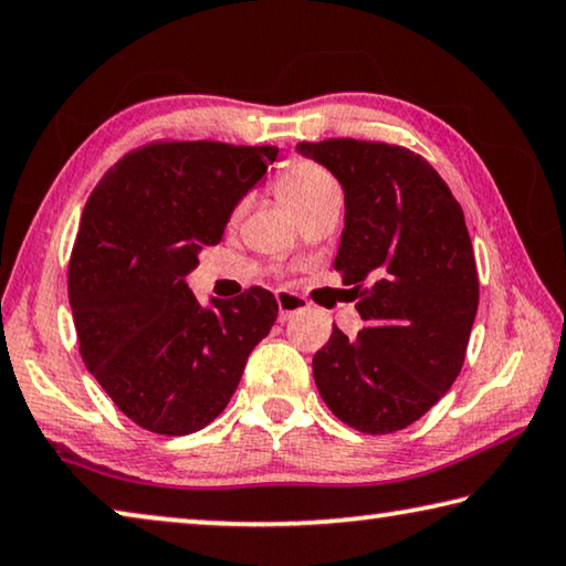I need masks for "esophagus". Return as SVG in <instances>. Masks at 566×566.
Returning <instances> with one entry per match:
<instances>
[{"instance_id": "obj_1", "label": "esophagus", "mask_w": 566, "mask_h": 566, "mask_svg": "<svg viewBox=\"0 0 566 566\" xmlns=\"http://www.w3.org/2000/svg\"><path fill=\"white\" fill-rule=\"evenodd\" d=\"M275 301H277V318H281V321H289L291 316H295V313L308 308V301L301 298V295L291 293V291H277Z\"/></svg>"}]
</instances>
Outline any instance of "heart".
<instances>
[{
  "label": "heart",
  "instance_id": "obj_1",
  "mask_svg": "<svg viewBox=\"0 0 566 566\" xmlns=\"http://www.w3.org/2000/svg\"><path fill=\"white\" fill-rule=\"evenodd\" d=\"M275 188L277 196H281V200L295 212V216H298L305 206H311L313 200H318L331 190H338L336 180L331 178V172L313 160H291L281 172H277Z\"/></svg>",
  "mask_w": 566,
  "mask_h": 566
}]
</instances>
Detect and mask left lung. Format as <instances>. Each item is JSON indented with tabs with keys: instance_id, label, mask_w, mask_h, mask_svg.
Instances as JSON below:
<instances>
[{
	"instance_id": "left-lung-1",
	"label": "left lung",
	"mask_w": 566,
	"mask_h": 566,
	"mask_svg": "<svg viewBox=\"0 0 566 566\" xmlns=\"http://www.w3.org/2000/svg\"><path fill=\"white\" fill-rule=\"evenodd\" d=\"M344 188L346 228L333 268L366 328L333 326L313 356L328 409L360 433L419 421L457 381L479 308L464 212L441 175L401 145L298 143Z\"/></svg>"
}]
</instances>
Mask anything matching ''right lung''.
I'll list each match as a JSON object with an SVG mask.
<instances>
[{
    "label": "right lung",
    "instance_id": "1",
    "mask_svg": "<svg viewBox=\"0 0 566 566\" xmlns=\"http://www.w3.org/2000/svg\"><path fill=\"white\" fill-rule=\"evenodd\" d=\"M275 157L273 145L150 143L92 190L67 281L80 354L147 431L185 437L208 426L273 328L271 291L253 285L202 308L185 277Z\"/></svg>",
    "mask_w": 566,
    "mask_h": 566
}]
</instances>
